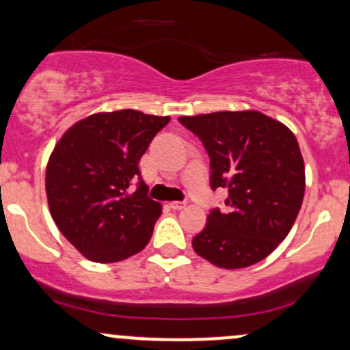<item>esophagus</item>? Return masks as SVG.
<instances>
[{
    "mask_svg": "<svg viewBox=\"0 0 350 350\" xmlns=\"http://www.w3.org/2000/svg\"><path fill=\"white\" fill-rule=\"evenodd\" d=\"M170 206L174 210H183L187 206V202H172Z\"/></svg>",
    "mask_w": 350,
    "mask_h": 350,
    "instance_id": "obj_1",
    "label": "esophagus"
}]
</instances>
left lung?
<instances>
[{
    "mask_svg": "<svg viewBox=\"0 0 350 350\" xmlns=\"http://www.w3.org/2000/svg\"><path fill=\"white\" fill-rule=\"evenodd\" d=\"M210 157V187L227 189V208L210 210L191 245L220 269L264 260L287 237L302 206L306 168L295 135L260 111L180 116Z\"/></svg>",
    "mask_w": 350,
    "mask_h": 350,
    "instance_id": "left-lung-1",
    "label": "left lung"
}]
</instances>
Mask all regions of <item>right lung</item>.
I'll list each match as a JSON object with an SVG mask.
<instances>
[{
    "label": "right lung",
    "instance_id": "right-lung-1",
    "mask_svg": "<svg viewBox=\"0 0 350 350\" xmlns=\"http://www.w3.org/2000/svg\"><path fill=\"white\" fill-rule=\"evenodd\" d=\"M168 122L137 110L95 113L56 144L44 182L48 206L59 232L90 260H125L152 239L161 205L148 197L138 161Z\"/></svg>",
    "mask_w": 350,
    "mask_h": 350
}]
</instances>
